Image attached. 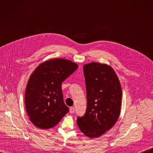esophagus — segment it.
Wrapping results in <instances>:
<instances>
[{
	"label": "esophagus",
	"instance_id": "1",
	"mask_svg": "<svg viewBox=\"0 0 153 153\" xmlns=\"http://www.w3.org/2000/svg\"><path fill=\"white\" fill-rule=\"evenodd\" d=\"M74 111H75V109H74V107H71L70 108V109H69L70 113H74Z\"/></svg>",
	"mask_w": 153,
	"mask_h": 153
}]
</instances>
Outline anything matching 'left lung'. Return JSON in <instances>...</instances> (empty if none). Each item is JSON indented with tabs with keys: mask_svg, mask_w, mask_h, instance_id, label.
Wrapping results in <instances>:
<instances>
[{
	"mask_svg": "<svg viewBox=\"0 0 153 153\" xmlns=\"http://www.w3.org/2000/svg\"><path fill=\"white\" fill-rule=\"evenodd\" d=\"M83 69L87 105L77 124L85 136L98 138L113 127L119 117L121 85L115 71L107 64L90 63L84 65Z\"/></svg>",
	"mask_w": 153,
	"mask_h": 153,
	"instance_id": "left-lung-1",
	"label": "left lung"
}]
</instances>
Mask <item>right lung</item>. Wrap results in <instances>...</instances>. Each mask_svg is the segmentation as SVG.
<instances>
[{
  "label": "right lung",
  "mask_w": 153,
  "mask_h": 153,
  "mask_svg": "<svg viewBox=\"0 0 153 153\" xmlns=\"http://www.w3.org/2000/svg\"><path fill=\"white\" fill-rule=\"evenodd\" d=\"M77 68L78 65L69 59L54 58L40 63L30 76L25 107L30 120L37 128H52L68 113L62 84Z\"/></svg>",
  "instance_id": "1"
}]
</instances>
